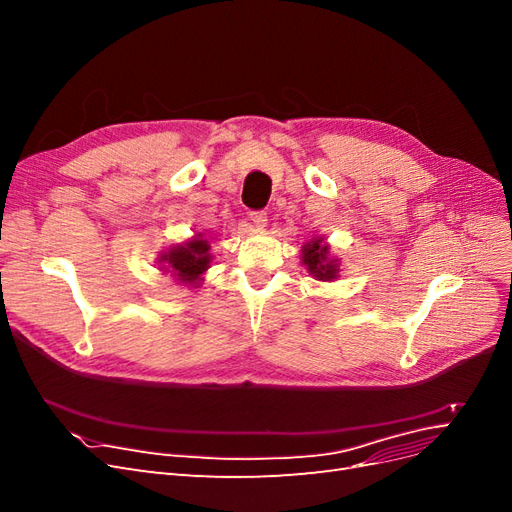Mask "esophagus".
<instances>
[{"mask_svg":"<svg viewBox=\"0 0 512 512\" xmlns=\"http://www.w3.org/2000/svg\"><path fill=\"white\" fill-rule=\"evenodd\" d=\"M252 224H254V228H258V230L265 228V226H267V213H265V211L252 213Z\"/></svg>","mask_w":512,"mask_h":512,"instance_id":"obj_1","label":"esophagus"}]
</instances>
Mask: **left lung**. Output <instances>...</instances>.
I'll return each instance as SVG.
<instances>
[{
    "mask_svg": "<svg viewBox=\"0 0 512 512\" xmlns=\"http://www.w3.org/2000/svg\"><path fill=\"white\" fill-rule=\"evenodd\" d=\"M301 262L309 275H314L320 282H333L339 277V258L331 254V245L324 237L309 239L301 247Z\"/></svg>",
    "mask_w": 512,
    "mask_h": 512,
    "instance_id": "obj_1",
    "label": "left lung"
}]
</instances>
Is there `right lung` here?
Listing matches in <instances>:
<instances>
[{"instance_id":"add662e5","label":"right lung","mask_w":512,"mask_h":512,"mask_svg":"<svg viewBox=\"0 0 512 512\" xmlns=\"http://www.w3.org/2000/svg\"><path fill=\"white\" fill-rule=\"evenodd\" d=\"M211 260V243L205 232H194V237L170 245L158 256V269L162 273H170L177 284L198 288L205 271L211 267Z\"/></svg>"}]
</instances>
